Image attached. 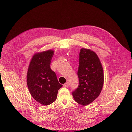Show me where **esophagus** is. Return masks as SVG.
I'll list each match as a JSON object with an SVG mask.
<instances>
[{
	"instance_id": "34e87169",
	"label": "esophagus",
	"mask_w": 132,
	"mask_h": 132,
	"mask_svg": "<svg viewBox=\"0 0 132 132\" xmlns=\"http://www.w3.org/2000/svg\"><path fill=\"white\" fill-rule=\"evenodd\" d=\"M63 86L64 87H68L69 86V82H67L65 83L64 85H63Z\"/></svg>"
}]
</instances>
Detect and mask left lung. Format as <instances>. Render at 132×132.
Instances as JSON below:
<instances>
[{
	"mask_svg": "<svg viewBox=\"0 0 132 132\" xmlns=\"http://www.w3.org/2000/svg\"><path fill=\"white\" fill-rule=\"evenodd\" d=\"M77 74L79 83L72 92L73 97L79 104L88 105L98 96L104 84L102 65L93 51L85 48L80 50Z\"/></svg>",
	"mask_w": 132,
	"mask_h": 132,
	"instance_id": "left-lung-1",
	"label": "left lung"
}]
</instances>
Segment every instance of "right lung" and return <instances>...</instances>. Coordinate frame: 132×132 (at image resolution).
I'll return each mask as SVG.
<instances>
[{"label":"right lung","mask_w":132,"mask_h":132,"mask_svg":"<svg viewBox=\"0 0 132 132\" xmlns=\"http://www.w3.org/2000/svg\"><path fill=\"white\" fill-rule=\"evenodd\" d=\"M53 54L54 51L52 50L35 54L27 74V84L30 94L44 106L49 105L56 100L58 90L62 86L50 68Z\"/></svg>","instance_id":"1"}]
</instances>
